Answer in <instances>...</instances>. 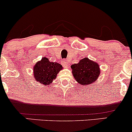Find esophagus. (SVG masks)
Returning <instances> with one entry per match:
<instances>
[{"mask_svg": "<svg viewBox=\"0 0 132 132\" xmlns=\"http://www.w3.org/2000/svg\"><path fill=\"white\" fill-rule=\"evenodd\" d=\"M63 67H64V68H67L69 67V64H68V62L66 61H64L63 62Z\"/></svg>", "mask_w": 132, "mask_h": 132, "instance_id": "obj_1", "label": "esophagus"}]
</instances>
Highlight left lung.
Instances as JSON below:
<instances>
[{
    "instance_id": "1",
    "label": "left lung",
    "mask_w": 132,
    "mask_h": 132,
    "mask_svg": "<svg viewBox=\"0 0 132 132\" xmlns=\"http://www.w3.org/2000/svg\"><path fill=\"white\" fill-rule=\"evenodd\" d=\"M72 75L76 81L82 85H87L96 81L100 75L99 66L87 57L80 60L78 64H72Z\"/></svg>"
}]
</instances>
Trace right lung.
I'll return each mask as SVG.
<instances>
[{
	"mask_svg": "<svg viewBox=\"0 0 132 132\" xmlns=\"http://www.w3.org/2000/svg\"><path fill=\"white\" fill-rule=\"evenodd\" d=\"M62 66L57 63L49 61L47 57H43L37 63L33 68V73L36 81L45 85H48L56 78Z\"/></svg>",
	"mask_w": 132,
	"mask_h": 132,
	"instance_id": "right-lung-1",
	"label": "right lung"
}]
</instances>
